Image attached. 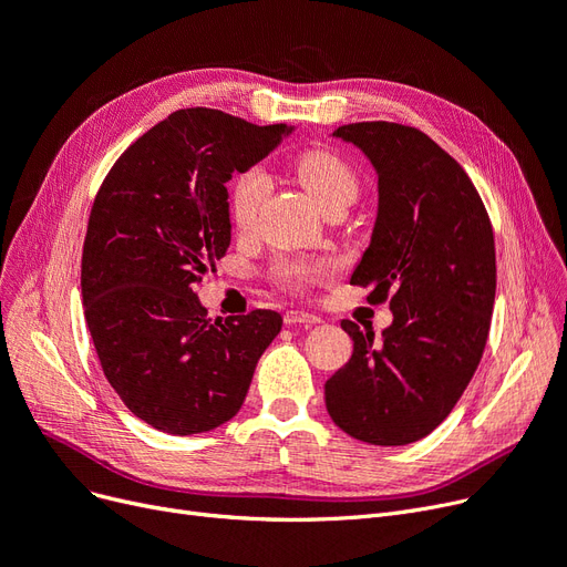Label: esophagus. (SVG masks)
Segmentation results:
<instances>
[{
  "mask_svg": "<svg viewBox=\"0 0 567 567\" xmlns=\"http://www.w3.org/2000/svg\"><path fill=\"white\" fill-rule=\"evenodd\" d=\"M320 318L312 316V312L306 310H287L285 312V324H318Z\"/></svg>",
  "mask_w": 567,
  "mask_h": 567,
  "instance_id": "obj_1",
  "label": "esophagus"
}]
</instances>
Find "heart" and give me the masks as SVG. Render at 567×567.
<instances>
[{
	"mask_svg": "<svg viewBox=\"0 0 567 567\" xmlns=\"http://www.w3.org/2000/svg\"><path fill=\"white\" fill-rule=\"evenodd\" d=\"M297 173L306 192L316 198V203L327 209L329 205L346 203L350 205L358 198L360 182L354 177L352 167L337 154L324 150H312L297 158ZM270 192V179L261 167H249L243 175L236 177L230 184L228 209L230 221L238 230H249L257 221L259 209ZM331 266L327 261H312V259H287L282 261L276 272L282 285L291 289H301L310 282L322 280L329 276Z\"/></svg>",
	"mask_w": 567,
	"mask_h": 567,
	"instance_id": "obj_1",
	"label": "heart"
}]
</instances>
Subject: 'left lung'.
Returning a JSON list of instances; mask_svg holds the SVG:
<instances>
[{
	"label": "left lung",
	"mask_w": 567,
	"mask_h": 567,
	"mask_svg": "<svg viewBox=\"0 0 567 567\" xmlns=\"http://www.w3.org/2000/svg\"><path fill=\"white\" fill-rule=\"evenodd\" d=\"M379 175L371 243L350 285L390 299L392 324L343 320L352 358L324 383L331 421L373 446L427 436L453 411L484 354L495 301V240L481 196L442 146L411 125L348 123L333 131Z\"/></svg>",
	"instance_id": "8db88e82"
}]
</instances>
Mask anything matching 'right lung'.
<instances>
[{
  "mask_svg": "<svg viewBox=\"0 0 567 567\" xmlns=\"http://www.w3.org/2000/svg\"><path fill=\"white\" fill-rule=\"evenodd\" d=\"M291 131L179 110L100 186L81 257L83 312L110 385L146 425L184 436L230 421L280 333L276 310L209 320L196 285L230 245L226 182Z\"/></svg>",
  "mask_w": 567,
  "mask_h": 567,
  "instance_id": "right-lung-1",
  "label": "right lung"
}]
</instances>
